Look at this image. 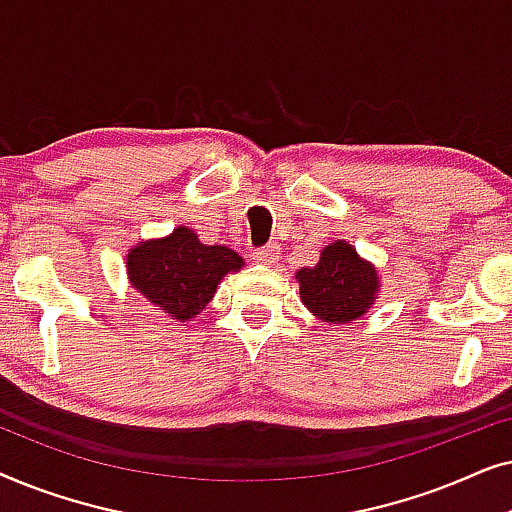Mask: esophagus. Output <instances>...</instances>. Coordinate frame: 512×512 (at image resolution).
Wrapping results in <instances>:
<instances>
[{"label":"esophagus","instance_id":"esophagus-1","mask_svg":"<svg viewBox=\"0 0 512 512\" xmlns=\"http://www.w3.org/2000/svg\"><path fill=\"white\" fill-rule=\"evenodd\" d=\"M279 258V249L277 247H261L254 249V261L261 265H272Z\"/></svg>","mask_w":512,"mask_h":512}]
</instances>
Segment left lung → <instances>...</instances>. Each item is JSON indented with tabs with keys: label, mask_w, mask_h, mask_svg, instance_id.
Instances as JSON below:
<instances>
[{
	"label": "left lung",
	"mask_w": 512,
	"mask_h": 512,
	"mask_svg": "<svg viewBox=\"0 0 512 512\" xmlns=\"http://www.w3.org/2000/svg\"><path fill=\"white\" fill-rule=\"evenodd\" d=\"M300 300L307 310L331 324H349L373 305L377 291V270L363 261L352 244L335 242L321 251L314 268L296 275Z\"/></svg>",
	"instance_id": "1"
}]
</instances>
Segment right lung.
<instances>
[{
	"mask_svg": "<svg viewBox=\"0 0 512 512\" xmlns=\"http://www.w3.org/2000/svg\"><path fill=\"white\" fill-rule=\"evenodd\" d=\"M240 268L242 258L233 249L207 247L188 228H177L165 240L137 244L128 254L132 286L179 321L205 310L223 275Z\"/></svg>",
	"mask_w": 512,
	"mask_h": 512,
	"instance_id": "add662e5",
	"label": "right lung"
}]
</instances>
